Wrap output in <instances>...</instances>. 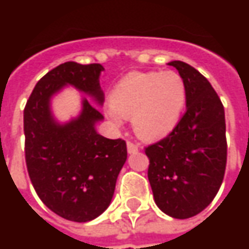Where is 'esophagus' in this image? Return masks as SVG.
Listing matches in <instances>:
<instances>
[{"label": "esophagus", "instance_id": "esophagus-1", "mask_svg": "<svg viewBox=\"0 0 249 249\" xmlns=\"http://www.w3.org/2000/svg\"><path fill=\"white\" fill-rule=\"evenodd\" d=\"M139 151V145H136L134 142H131V141H127V152L129 154H136Z\"/></svg>", "mask_w": 249, "mask_h": 249}]
</instances>
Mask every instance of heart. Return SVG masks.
I'll return each mask as SVG.
<instances>
[{"label": "heart", "instance_id": "1", "mask_svg": "<svg viewBox=\"0 0 249 249\" xmlns=\"http://www.w3.org/2000/svg\"><path fill=\"white\" fill-rule=\"evenodd\" d=\"M186 102V83L177 72H131L112 91L107 115L116 126L131 119L136 136L152 142L173 131Z\"/></svg>", "mask_w": 249, "mask_h": 249}]
</instances>
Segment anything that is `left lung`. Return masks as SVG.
Returning a JSON list of instances; mask_svg holds the SVG:
<instances>
[{
    "mask_svg": "<svg viewBox=\"0 0 249 249\" xmlns=\"http://www.w3.org/2000/svg\"><path fill=\"white\" fill-rule=\"evenodd\" d=\"M187 87L186 113L173 131L145 148L148 180L158 208L175 219L198 215L222 186L227 159L225 108L205 77L172 61Z\"/></svg>",
    "mask_w": 249,
    "mask_h": 249,
    "instance_id": "obj_1",
    "label": "left lung"
}]
</instances>
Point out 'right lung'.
<instances>
[{"label":"right lung","instance_id":"add662e5","mask_svg":"<svg viewBox=\"0 0 249 249\" xmlns=\"http://www.w3.org/2000/svg\"><path fill=\"white\" fill-rule=\"evenodd\" d=\"M100 63L65 62L36 84L24 107V154L34 190L53 213L72 222H90L109 206L119 172L127 159L126 142L105 139L95 124L104 119L82 98L77 118L59 123L51 110L55 94L68 86L104 104Z\"/></svg>","mask_w":249,"mask_h":249}]
</instances>
